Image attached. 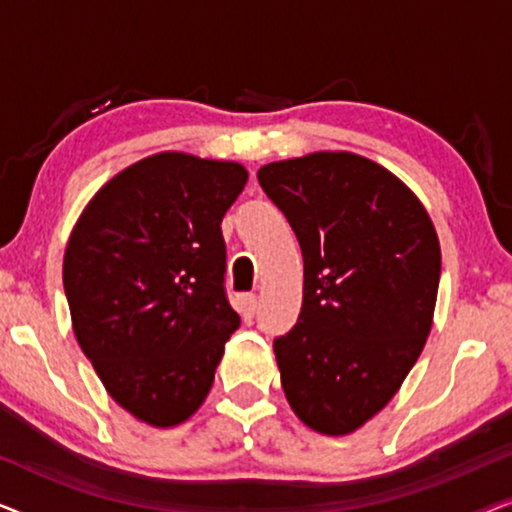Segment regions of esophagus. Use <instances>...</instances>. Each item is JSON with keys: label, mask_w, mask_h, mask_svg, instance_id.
Masks as SVG:
<instances>
[{"label": "esophagus", "mask_w": 512, "mask_h": 512, "mask_svg": "<svg viewBox=\"0 0 512 512\" xmlns=\"http://www.w3.org/2000/svg\"><path fill=\"white\" fill-rule=\"evenodd\" d=\"M237 310H240L244 319L254 317V312H256V296H254V293H242L240 300H237Z\"/></svg>", "instance_id": "1"}]
</instances>
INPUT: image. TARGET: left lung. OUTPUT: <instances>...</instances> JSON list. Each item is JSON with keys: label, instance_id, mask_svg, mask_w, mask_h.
Segmentation results:
<instances>
[{"label": "left lung", "instance_id": "1", "mask_svg": "<svg viewBox=\"0 0 512 512\" xmlns=\"http://www.w3.org/2000/svg\"><path fill=\"white\" fill-rule=\"evenodd\" d=\"M258 184L305 263L298 321L275 338L286 401L314 431L352 433L391 401L429 338L436 228L401 179L354 153L270 163Z\"/></svg>", "mask_w": 512, "mask_h": 512}]
</instances>
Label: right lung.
Here are the masks:
<instances>
[{"mask_svg": "<svg viewBox=\"0 0 512 512\" xmlns=\"http://www.w3.org/2000/svg\"><path fill=\"white\" fill-rule=\"evenodd\" d=\"M244 184L237 163L158 153L104 184L67 242L76 340L111 398L151 426L200 408L240 326L221 221Z\"/></svg>", "mask_w": 512, "mask_h": 512, "instance_id": "add662e5", "label": "right lung"}]
</instances>
